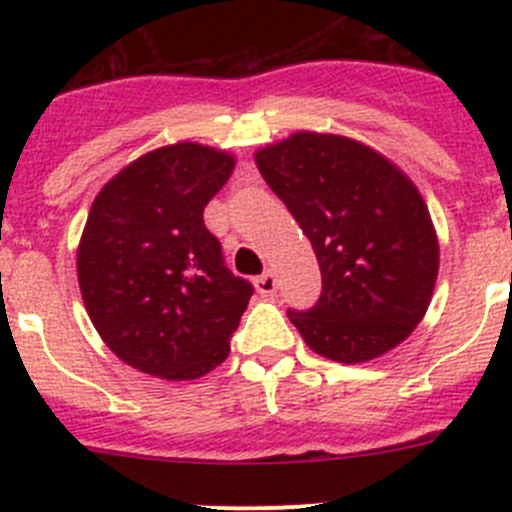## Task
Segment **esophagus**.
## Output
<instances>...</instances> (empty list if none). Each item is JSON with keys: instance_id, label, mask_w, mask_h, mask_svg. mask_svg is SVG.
I'll return each mask as SVG.
<instances>
[{"instance_id": "1", "label": "esophagus", "mask_w": 512, "mask_h": 512, "mask_svg": "<svg viewBox=\"0 0 512 512\" xmlns=\"http://www.w3.org/2000/svg\"><path fill=\"white\" fill-rule=\"evenodd\" d=\"M255 289L262 294V297H272L277 289V277L272 275V272H265V275H260L255 280Z\"/></svg>"}]
</instances>
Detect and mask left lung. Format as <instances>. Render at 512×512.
Segmentation results:
<instances>
[{
  "label": "left lung",
  "instance_id": "1",
  "mask_svg": "<svg viewBox=\"0 0 512 512\" xmlns=\"http://www.w3.org/2000/svg\"><path fill=\"white\" fill-rule=\"evenodd\" d=\"M322 270V297L287 312L304 344L339 364L399 347L431 304L438 235L414 180L376 148L339 133L297 131L255 151Z\"/></svg>",
  "mask_w": 512,
  "mask_h": 512
}]
</instances>
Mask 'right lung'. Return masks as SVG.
I'll return each mask as SVG.
<instances>
[{"mask_svg": "<svg viewBox=\"0 0 512 512\" xmlns=\"http://www.w3.org/2000/svg\"><path fill=\"white\" fill-rule=\"evenodd\" d=\"M232 170V153L170 143L94 198L76 247L81 299L103 344L143 374L193 381L230 354L252 287L225 270L203 210Z\"/></svg>", "mask_w": 512, "mask_h": 512, "instance_id": "obj_1", "label": "right lung"}]
</instances>
